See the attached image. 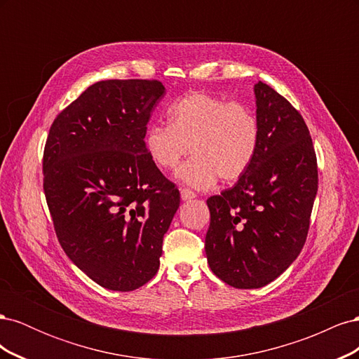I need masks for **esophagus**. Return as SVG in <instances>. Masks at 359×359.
<instances>
[{
	"label": "esophagus",
	"mask_w": 359,
	"mask_h": 359,
	"mask_svg": "<svg viewBox=\"0 0 359 359\" xmlns=\"http://www.w3.org/2000/svg\"><path fill=\"white\" fill-rule=\"evenodd\" d=\"M193 198H196V193H194L193 190H190V189H187V187L181 189V199H182V201H190V199H193Z\"/></svg>",
	"instance_id": "34e87169"
}]
</instances>
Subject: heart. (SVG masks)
<instances>
[{
  "label": "heart",
  "instance_id": "heart-1",
  "mask_svg": "<svg viewBox=\"0 0 359 359\" xmlns=\"http://www.w3.org/2000/svg\"><path fill=\"white\" fill-rule=\"evenodd\" d=\"M169 124H151L144 147L154 165L166 172L180 168L182 181L196 189L240 180L260 148V124L248 106L203 91L189 93L168 109Z\"/></svg>",
  "mask_w": 359,
  "mask_h": 359
}]
</instances>
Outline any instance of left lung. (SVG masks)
Returning <instances> with one entry per match:
<instances>
[{"label":"left lung","instance_id":"obj_1","mask_svg":"<svg viewBox=\"0 0 359 359\" xmlns=\"http://www.w3.org/2000/svg\"><path fill=\"white\" fill-rule=\"evenodd\" d=\"M256 160L233 187L208 198L205 253L212 273L238 289L271 283L306 244L318 193V158L302 115L269 85L255 86Z\"/></svg>","mask_w":359,"mask_h":359}]
</instances>
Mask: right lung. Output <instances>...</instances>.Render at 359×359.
Listing matches in <instances>:
<instances>
[{"mask_svg":"<svg viewBox=\"0 0 359 359\" xmlns=\"http://www.w3.org/2000/svg\"><path fill=\"white\" fill-rule=\"evenodd\" d=\"M165 94L157 79L88 86L62 109L43 151V190L72 262L109 290L156 276L180 190L148 157L147 123Z\"/></svg>","mask_w":359,"mask_h":359,"instance_id":"add662e5","label":"right lung"}]
</instances>
